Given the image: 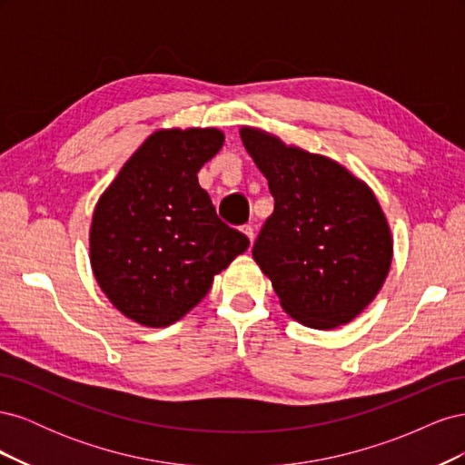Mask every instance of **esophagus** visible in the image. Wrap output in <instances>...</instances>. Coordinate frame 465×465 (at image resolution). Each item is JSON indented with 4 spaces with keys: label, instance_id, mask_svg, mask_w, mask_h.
<instances>
[{
    "label": "esophagus",
    "instance_id": "34e87169",
    "mask_svg": "<svg viewBox=\"0 0 465 465\" xmlns=\"http://www.w3.org/2000/svg\"><path fill=\"white\" fill-rule=\"evenodd\" d=\"M241 231L248 236L250 242H254V227H252V224H242Z\"/></svg>",
    "mask_w": 465,
    "mask_h": 465
}]
</instances>
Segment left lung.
Masks as SVG:
<instances>
[{"label": "left lung", "mask_w": 465, "mask_h": 465, "mask_svg": "<svg viewBox=\"0 0 465 465\" xmlns=\"http://www.w3.org/2000/svg\"><path fill=\"white\" fill-rule=\"evenodd\" d=\"M275 200L252 250L283 311L314 330L349 323L388 277L393 241L374 192L343 164L242 125Z\"/></svg>", "instance_id": "8db88e82"}]
</instances>
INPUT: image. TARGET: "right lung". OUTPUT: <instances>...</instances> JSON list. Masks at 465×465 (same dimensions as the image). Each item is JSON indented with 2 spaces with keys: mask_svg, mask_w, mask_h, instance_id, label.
<instances>
[{
  "mask_svg": "<svg viewBox=\"0 0 465 465\" xmlns=\"http://www.w3.org/2000/svg\"><path fill=\"white\" fill-rule=\"evenodd\" d=\"M224 143L217 128L153 132L96 202L91 267L125 318L166 328L186 316L250 241L224 224L200 168Z\"/></svg>",
  "mask_w": 465,
  "mask_h": 465,
  "instance_id": "right-lung-1",
  "label": "right lung"
}]
</instances>
